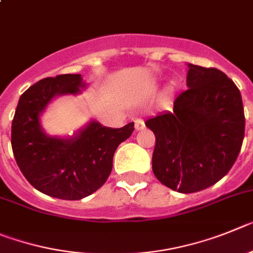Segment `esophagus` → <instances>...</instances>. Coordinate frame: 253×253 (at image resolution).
Wrapping results in <instances>:
<instances>
[{
	"mask_svg": "<svg viewBox=\"0 0 253 253\" xmlns=\"http://www.w3.org/2000/svg\"><path fill=\"white\" fill-rule=\"evenodd\" d=\"M143 126H145V124H143L142 120L137 118V120L135 121V129H136V131H140V129H142Z\"/></svg>",
	"mask_w": 253,
	"mask_h": 253,
	"instance_id": "34e87169",
	"label": "esophagus"
}]
</instances>
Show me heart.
I'll return each mask as SVG.
<instances>
[{
  "label": "heart",
  "instance_id": "1",
  "mask_svg": "<svg viewBox=\"0 0 253 253\" xmlns=\"http://www.w3.org/2000/svg\"><path fill=\"white\" fill-rule=\"evenodd\" d=\"M176 87H177L176 82H175V81H170L169 83H168V85H166V88H165V94L166 95L174 94V92H175V90H176Z\"/></svg>",
  "mask_w": 253,
  "mask_h": 253
}]
</instances>
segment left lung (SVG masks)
Segmentation results:
<instances>
[{
	"instance_id": "obj_1",
	"label": "left lung",
	"mask_w": 253,
	"mask_h": 253,
	"mask_svg": "<svg viewBox=\"0 0 253 253\" xmlns=\"http://www.w3.org/2000/svg\"><path fill=\"white\" fill-rule=\"evenodd\" d=\"M186 85L172 112L149 118L156 137L152 171L179 193H195L231 170L245 137L240 89L220 70L188 64Z\"/></svg>"
}]
</instances>
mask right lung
Here are the masks:
<instances>
[{
	"label": "right lung",
	"instance_id": "1",
	"mask_svg": "<svg viewBox=\"0 0 253 253\" xmlns=\"http://www.w3.org/2000/svg\"><path fill=\"white\" fill-rule=\"evenodd\" d=\"M85 88L82 74H61L39 81L19 99L11 129L13 156L27 181L49 197L78 200L98 190L112 171L116 149L133 132V122L112 128L92 120L68 137L46 133L42 116L51 101Z\"/></svg>",
	"mask_w": 253,
	"mask_h": 253
}]
</instances>
